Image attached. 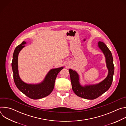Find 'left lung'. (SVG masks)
<instances>
[{
  "label": "left lung",
  "mask_w": 126,
  "mask_h": 126,
  "mask_svg": "<svg viewBox=\"0 0 126 126\" xmlns=\"http://www.w3.org/2000/svg\"><path fill=\"white\" fill-rule=\"evenodd\" d=\"M98 46L105 55L107 67L109 71L108 75L103 81L98 84L83 87L80 84L78 73L75 71L69 69L72 88L74 92L78 96L86 99H95L102 95L110 88L113 81L114 65L111 52L102 42H99Z\"/></svg>",
  "instance_id": "left-lung-1"
}]
</instances>
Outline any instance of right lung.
<instances>
[{"mask_svg": "<svg viewBox=\"0 0 126 126\" xmlns=\"http://www.w3.org/2000/svg\"><path fill=\"white\" fill-rule=\"evenodd\" d=\"M26 43L23 41L21 44L17 46L14 51L11 63L13 72L14 83L19 90L28 97L32 99H39L48 96L53 91L54 87L56 78L60 71L63 69L60 67L51 69L44 81L39 84H28L23 82L20 78L18 70V56L20 50L25 46Z\"/></svg>", "mask_w": 126, "mask_h": 126, "instance_id": "add662e5", "label": "right lung"}]
</instances>
